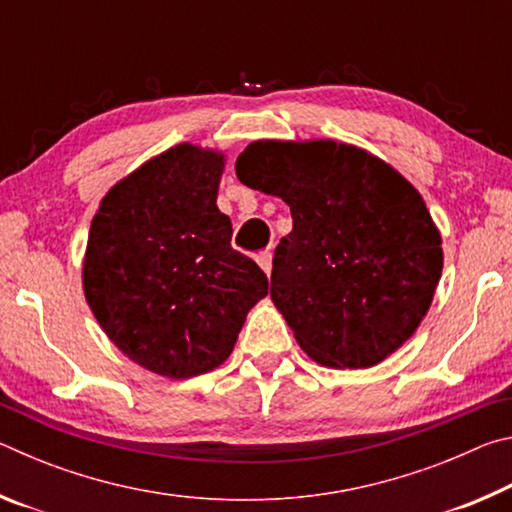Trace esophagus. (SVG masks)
Here are the masks:
<instances>
[{
    "instance_id": "esophagus-1",
    "label": "esophagus",
    "mask_w": 512,
    "mask_h": 512,
    "mask_svg": "<svg viewBox=\"0 0 512 512\" xmlns=\"http://www.w3.org/2000/svg\"><path fill=\"white\" fill-rule=\"evenodd\" d=\"M255 259H257L259 268H262L266 275H271V266H273V253H271V250H262V253H259Z\"/></svg>"
}]
</instances>
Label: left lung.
Segmentation results:
<instances>
[{"label":"left lung","instance_id":"1","mask_svg":"<svg viewBox=\"0 0 512 512\" xmlns=\"http://www.w3.org/2000/svg\"><path fill=\"white\" fill-rule=\"evenodd\" d=\"M235 171L291 207L271 300L311 359L372 368L418 332L443 273V237L400 171L336 140H255Z\"/></svg>","mask_w":512,"mask_h":512}]
</instances>
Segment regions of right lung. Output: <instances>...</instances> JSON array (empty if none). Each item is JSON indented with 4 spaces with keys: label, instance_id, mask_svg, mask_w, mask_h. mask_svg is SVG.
I'll use <instances>...</instances> for the list:
<instances>
[{
    "label": "right lung",
    "instance_id": "right-lung-1",
    "mask_svg": "<svg viewBox=\"0 0 512 512\" xmlns=\"http://www.w3.org/2000/svg\"><path fill=\"white\" fill-rule=\"evenodd\" d=\"M223 169L219 149L171 146L117 180L90 225L88 307L124 357L160 377L219 368L268 293L262 268L230 246Z\"/></svg>",
    "mask_w": 512,
    "mask_h": 512
}]
</instances>
